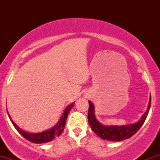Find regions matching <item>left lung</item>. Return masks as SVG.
Listing matches in <instances>:
<instances>
[{"label": "left lung", "mask_w": 160, "mask_h": 160, "mask_svg": "<svg viewBox=\"0 0 160 160\" xmlns=\"http://www.w3.org/2000/svg\"><path fill=\"white\" fill-rule=\"evenodd\" d=\"M89 113H88V120H89V124L90 125V127L92 129V131L97 135H98L101 138L104 139V140L111 141H120L131 138L138 131L139 128L144 124V121L148 115V113H149L150 104H151V98H150L148 110L145 112L144 114L142 116L141 120H139L138 122H135L134 124L122 126H107L101 124L95 119L93 104L89 101Z\"/></svg>", "instance_id": "left-lung-1"}]
</instances>
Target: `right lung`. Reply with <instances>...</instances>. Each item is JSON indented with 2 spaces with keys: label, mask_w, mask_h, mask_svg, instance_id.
<instances>
[{
  "label": "right lung",
  "mask_w": 160,
  "mask_h": 160,
  "mask_svg": "<svg viewBox=\"0 0 160 160\" xmlns=\"http://www.w3.org/2000/svg\"><path fill=\"white\" fill-rule=\"evenodd\" d=\"M74 103H72L70 105L68 106L67 108H65V111H64L63 114H62L61 119L58 121V122L57 123L54 127H52L51 129L47 130V131L43 132L40 133H35V134H32L28 133L27 132L23 131L22 129H21L19 126L16 125L13 121L12 120L10 115L8 114L9 117H10L11 122H12V125L14 126V127L16 128V129L21 134L22 136L26 138L27 140L29 141H32L33 143H36V144H41V143H45V142H49V141H52V139H54L56 136H58L62 134V132H63L64 128H65L66 120H67L68 115L69 112L71 111V108L74 107ZM8 113V112H7Z\"/></svg>",
  "instance_id": "add662e5"
}]
</instances>
